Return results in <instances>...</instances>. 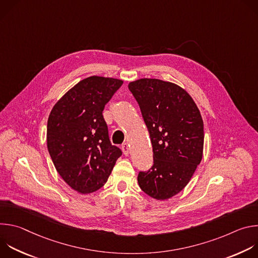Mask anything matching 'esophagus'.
<instances>
[{
    "label": "esophagus",
    "mask_w": 258,
    "mask_h": 258,
    "mask_svg": "<svg viewBox=\"0 0 258 258\" xmlns=\"http://www.w3.org/2000/svg\"><path fill=\"white\" fill-rule=\"evenodd\" d=\"M121 149H122V152H123V154H124L125 156H127V155H128V151H130V147H128L127 143H124V144H122V146H121Z\"/></svg>",
    "instance_id": "esophagus-1"
}]
</instances>
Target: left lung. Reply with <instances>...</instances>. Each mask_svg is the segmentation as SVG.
I'll list each match as a JSON object with an SVG mask.
<instances>
[{"label":"left lung","mask_w":258,"mask_h":258,"mask_svg":"<svg viewBox=\"0 0 258 258\" xmlns=\"http://www.w3.org/2000/svg\"><path fill=\"white\" fill-rule=\"evenodd\" d=\"M150 134L154 164L140 171V188L166 200L185 188L202 160L204 131L199 109L179 86L157 79L128 84Z\"/></svg>","instance_id":"8db88e82"}]
</instances>
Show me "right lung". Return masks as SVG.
I'll list each match as a JSON object with an SVG mask.
<instances>
[{
  "label": "right lung",
  "mask_w": 258,
  "mask_h": 258,
  "mask_svg": "<svg viewBox=\"0 0 258 258\" xmlns=\"http://www.w3.org/2000/svg\"><path fill=\"white\" fill-rule=\"evenodd\" d=\"M121 80L93 76L71 88L53 107L47 146L60 176L81 194L99 190L122 152L111 145L103 117Z\"/></svg>",
  "instance_id": "add662e5"
}]
</instances>
